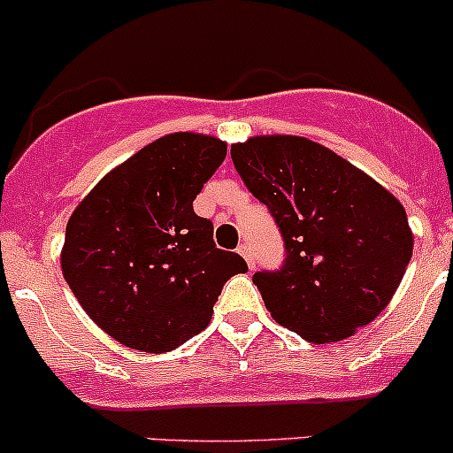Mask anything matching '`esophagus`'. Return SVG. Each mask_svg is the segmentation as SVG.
Listing matches in <instances>:
<instances>
[{
  "label": "esophagus",
  "instance_id": "obj_1",
  "mask_svg": "<svg viewBox=\"0 0 453 453\" xmlns=\"http://www.w3.org/2000/svg\"><path fill=\"white\" fill-rule=\"evenodd\" d=\"M236 252H239L241 257H243L245 261H248V267H254V257H252V250H250V245H248V243H241L239 248H236Z\"/></svg>",
  "mask_w": 453,
  "mask_h": 453
}]
</instances>
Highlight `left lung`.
I'll list each match as a JSON object with an SVG mask.
<instances>
[{"instance_id": "1", "label": "left lung", "mask_w": 453, "mask_h": 453, "mask_svg": "<svg viewBox=\"0 0 453 453\" xmlns=\"http://www.w3.org/2000/svg\"><path fill=\"white\" fill-rule=\"evenodd\" d=\"M230 155L283 236V265L252 276L272 319L319 345L372 323L414 248L401 201L310 139L254 137Z\"/></svg>"}]
</instances>
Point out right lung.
I'll use <instances>...</instances> for the list:
<instances>
[{"label":"right lung","instance_id":"add662e5","mask_svg":"<svg viewBox=\"0 0 453 453\" xmlns=\"http://www.w3.org/2000/svg\"><path fill=\"white\" fill-rule=\"evenodd\" d=\"M214 137H161L105 174L65 226L61 270L86 314L119 341L161 354L203 332L223 285L248 272L214 245L192 201L226 159Z\"/></svg>","mask_w":453,"mask_h":453}]
</instances>
